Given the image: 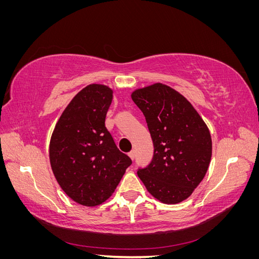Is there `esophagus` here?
<instances>
[{
    "label": "esophagus",
    "instance_id": "34e87169",
    "mask_svg": "<svg viewBox=\"0 0 259 259\" xmlns=\"http://www.w3.org/2000/svg\"><path fill=\"white\" fill-rule=\"evenodd\" d=\"M128 156H130V158H131L132 160H134V159H135V151H134V150L131 151V152L128 153Z\"/></svg>",
    "mask_w": 259,
    "mask_h": 259
}]
</instances>
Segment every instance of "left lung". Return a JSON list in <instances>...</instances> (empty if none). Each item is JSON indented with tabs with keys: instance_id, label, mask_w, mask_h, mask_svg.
<instances>
[{
	"instance_id": "1",
	"label": "left lung",
	"mask_w": 259,
	"mask_h": 259,
	"mask_svg": "<svg viewBox=\"0 0 259 259\" xmlns=\"http://www.w3.org/2000/svg\"><path fill=\"white\" fill-rule=\"evenodd\" d=\"M132 99L146 117L154 147L152 161L137 175L156 200L177 204L206 174L211 158L208 127L189 101L165 84L138 89Z\"/></svg>"
}]
</instances>
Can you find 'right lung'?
<instances>
[{"label":"right lung","instance_id":"right-lung-1","mask_svg":"<svg viewBox=\"0 0 259 259\" xmlns=\"http://www.w3.org/2000/svg\"><path fill=\"white\" fill-rule=\"evenodd\" d=\"M113 91L90 84L60 115L51 137L50 162L61 189L74 202L96 206L108 200L132 164L105 126Z\"/></svg>","mask_w":259,"mask_h":259}]
</instances>
